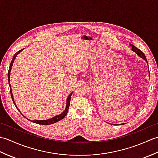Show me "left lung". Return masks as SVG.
I'll return each instance as SVG.
<instances>
[{
	"mask_svg": "<svg viewBox=\"0 0 158 158\" xmlns=\"http://www.w3.org/2000/svg\"><path fill=\"white\" fill-rule=\"evenodd\" d=\"M130 46L131 47V48H132L131 49H132V52L136 53V54H137V56H139L140 57V58H143L144 60H145V62H146L147 63H148V62H147V59H146L145 55L144 54L143 52L142 51H140V49H139L138 48H136L135 45H132V44H130ZM149 76H150V75H149ZM123 124H124V123H121L120 125H123Z\"/></svg>",
	"mask_w": 158,
	"mask_h": 158,
	"instance_id": "obj_1",
	"label": "left lung"
}]
</instances>
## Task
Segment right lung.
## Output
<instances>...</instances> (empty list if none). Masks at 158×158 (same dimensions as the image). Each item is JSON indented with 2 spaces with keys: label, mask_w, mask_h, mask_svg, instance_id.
Wrapping results in <instances>:
<instances>
[{
  "label": "right lung",
  "mask_w": 158,
  "mask_h": 158,
  "mask_svg": "<svg viewBox=\"0 0 158 158\" xmlns=\"http://www.w3.org/2000/svg\"><path fill=\"white\" fill-rule=\"evenodd\" d=\"M23 49H21V50H19V52H16V53H15L14 56H13L12 61H11V64H10L9 69V71H8V81H9V88H10V92H11V98H12V100H13V104H14L15 107L17 108V109H18V110H19V111L20 112V113H21L23 117H25L24 115H23V114L21 113V111H20L19 109L18 108V106H17V105H16V104H15V101H14V98H13V96L11 86V84H10V74H11V68H12V66H13V62H14V60H15V58L17 57V56H18V55L19 54V53L22 51ZM72 94H73V92L70 93V94L69 95L68 98H67V99H66V108H65L64 110V111H63L61 114H60V115H56V116H55V117H52V118H50V119H44V120H31V119H28V118H26H26L28 120L31 121V122H34V123H38V124H41V125H50V124H53V123H56V122H59L60 120H61L62 119H63L64 117L67 115V113H68L69 109V106H70V98H71Z\"/></svg>",
  "instance_id": "right-lung-1"
}]
</instances>
